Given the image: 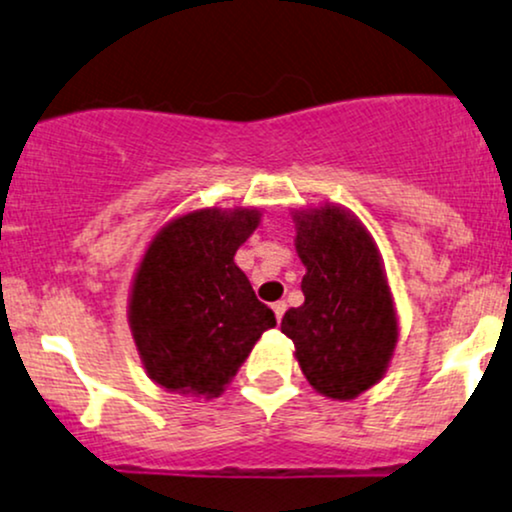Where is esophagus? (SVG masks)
<instances>
[{
  "instance_id": "obj_1",
  "label": "esophagus",
  "mask_w": 512,
  "mask_h": 512,
  "mask_svg": "<svg viewBox=\"0 0 512 512\" xmlns=\"http://www.w3.org/2000/svg\"><path fill=\"white\" fill-rule=\"evenodd\" d=\"M272 310H274L276 320L281 322V317H284V313H286V303H284V301H276V303L272 305Z\"/></svg>"
}]
</instances>
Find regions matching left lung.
Masks as SVG:
<instances>
[{
  "label": "left lung",
  "mask_w": 512,
  "mask_h": 512,
  "mask_svg": "<svg viewBox=\"0 0 512 512\" xmlns=\"http://www.w3.org/2000/svg\"><path fill=\"white\" fill-rule=\"evenodd\" d=\"M296 250L305 264L303 305L281 320L308 383L351 399L383 378L397 342V317L366 228L349 211L296 214Z\"/></svg>",
  "instance_id": "obj_1"
}]
</instances>
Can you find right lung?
I'll return each instance as SVG.
<instances>
[{
  "instance_id": "add662e5",
  "label": "right lung",
  "mask_w": 512,
  "mask_h": 512,
  "mask_svg": "<svg viewBox=\"0 0 512 512\" xmlns=\"http://www.w3.org/2000/svg\"><path fill=\"white\" fill-rule=\"evenodd\" d=\"M257 223L255 209H199L163 228L146 250L129 325L146 373L166 390L219 395L276 325L233 262Z\"/></svg>"
}]
</instances>
